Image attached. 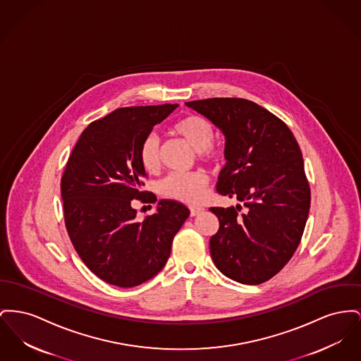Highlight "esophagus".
<instances>
[{"instance_id":"34e87169","label":"esophagus","mask_w":361,"mask_h":361,"mask_svg":"<svg viewBox=\"0 0 361 361\" xmlns=\"http://www.w3.org/2000/svg\"><path fill=\"white\" fill-rule=\"evenodd\" d=\"M203 210H204L203 207H195V206H193V207H190V212H191L192 216L199 215L200 212H203Z\"/></svg>"}]
</instances>
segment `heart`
<instances>
[{"instance_id":"heart-1","label":"heart","mask_w":361,"mask_h":361,"mask_svg":"<svg viewBox=\"0 0 361 361\" xmlns=\"http://www.w3.org/2000/svg\"><path fill=\"white\" fill-rule=\"evenodd\" d=\"M174 132L180 135L192 149H196L199 157L204 161H218L221 151L212 146L215 137V129L207 118L202 116H188L178 121ZM140 162L146 170H157L161 164L159 137L155 133L147 135L140 146ZM207 176L203 171L191 173H170L161 184L159 191L170 199L184 203L199 202L207 187Z\"/></svg>"}]
</instances>
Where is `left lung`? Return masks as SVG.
<instances>
[{
    "mask_svg": "<svg viewBox=\"0 0 361 361\" xmlns=\"http://www.w3.org/2000/svg\"><path fill=\"white\" fill-rule=\"evenodd\" d=\"M225 136L226 164L216 192L237 204L212 207L219 229L210 238L214 264L245 285L273 278L300 244L311 204L301 149L288 126L257 104L241 98L187 102Z\"/></svg>",
    "mask_w": 361,
    "mask_h": 361,
    "instance_id": "left-lung-1",
    "label": "left lung"
}]
</instances>
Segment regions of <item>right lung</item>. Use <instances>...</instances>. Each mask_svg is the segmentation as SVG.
<instances>
[{"instance_id":"1","label":"right lung","mask_w":361,"mask_h":361,"mask_svg":"<svg viewBox=\"0 0 361 361\" xmlns=\"http://www.w3.org/2000/svg\"><path fill=\"white\" fill-rule=\"evenodd\" d=\"M174 105L121 107L92 121L80 135L61 178L65 226L85 266L120 288L137 286L166 264L173 237L190 210L162 199L157 212L136 221L133 199L157 202L140 191L146 170L140 146Z\"/></svg>"}]
</instances>
